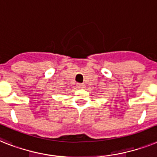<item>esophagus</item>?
<instances>
[{"label": "esophagus", "mask_w": 157, "mask_h": 157, "mask_svg": "<svg viewBox=\"0 0 157 157\" xmlns=\"http://www.w3.org/2000/svg\"><path fill=\"white\" fill-rule=\"evenodd\" d=\"M76 87H77V89H84L85 88V85L78 83V84H76Z\"/></svg>", "instance_id": "obj_1"}]
</instances>
